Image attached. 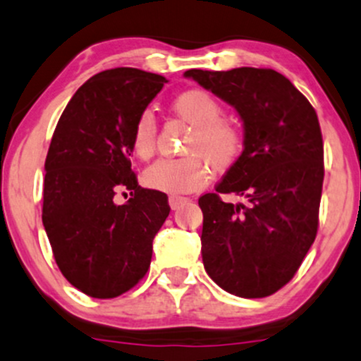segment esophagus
Returning a JSON list of instances; mask_svg holds the SVG:
<instances>
[{
    "label": "esophagus",
    "instance_id": "obj_1",
    "mask_svg": "<svg viewBox=\"0 0 361 361\" xmlns=\"http://www.w3.org/2000/svg\"><path fill=\"white\" fill-rule=\"evenodd\" d=\"M185 201H188V197H184V196L172 195L169 197V203H170V208H172V210H177V208H180L182 204L185 203Z\"/></svg>",
    "mask_w": 361,
    "mask_h": 361
}]
</instances>
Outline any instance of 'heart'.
<instances>
[{"mask_svg": "<svg viewBox=\"0 0 361 361\" xmlns=\"http://www.w3.org/2000/svg\"><path fill=\"white\" fill-rule=\"evenodd\" d=\"M172 110L192 126L188 142L189 157L161 158L145 170L142 180L151 189L172 195L191 192L207 184L213 170L227 172L244 149V133L234 120L222 118V104L204 89H189L172 102ZM157 120L149 110L135 118L130 149L139 160H148L154 151Z\"/></svg>", "mask_w": 361, "mask_h": 361, "instance_id": "obj_1", "label": "heart"}]
</instances>
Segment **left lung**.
I'll return each mask as SVG.
<instances>
[{"mask_svg": "<svg viewBox=\"0 0 361 361\" xmlns=\"http://www.w3.org/2000/svg\"><path fill=\"white\" fill-rule=\"evenodd\" d=\"M184 77L232 104L244 126L239 160L216 192L197 201L204 270L235 296H270L294 277L319 228L324 141L317 111L272 68H191ZM220 194L247 201L227 204Z\"/></svg>", "mask_w": 361, "mask_h": 361, "instance_id": "left-lung-1", "label": "left lung"}]
</instances>
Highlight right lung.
Segmentation results:
<instances>
[{
    "label": "right lung",
    "instance_id": "1",
    "mask_svg": "<svg viewBox=\"0 0 361 361\" xmlns=\"http://www.w3.org/2000/svg\"><path fill=\"white\" fill-rule=\"evenodd\" d=\"M165 82L130 67L96 73L72 96L51 137L42 226L60 272L91 298H117L145 277L170 213L165 192L137 184L129 158L135 118ZM123 190L130 201L117 205Z\"/></svg>",
    "mask_w": 361,
    "mask_h": 361
}]
</instances>
